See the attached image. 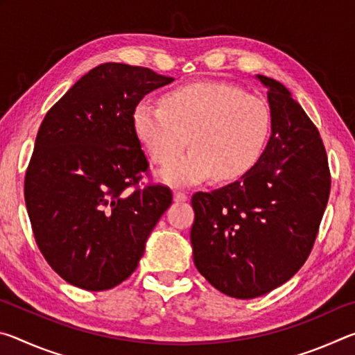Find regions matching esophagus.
I'll return each instance as SVG.
<instances>
[{
  "label": "esophagus",
  "mask_w": 355,
  "mask_h": 355,
  "mask_svg": "<svg viewBox=\"0 0 355 355\" xmlns=\"http://www.w3.org/2000/svg\"><path fill=\"white\" fill-rule=\"evenodd\" d=\"M173 200L175 202H186L188 200V194L184 191H175L173 192Z\"/></svg>",
  "instance_id": "1"
}]
</instances>
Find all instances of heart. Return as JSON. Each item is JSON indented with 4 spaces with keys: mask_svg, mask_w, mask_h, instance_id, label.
<instances>
[{
    "mask_svg": "<svg viewBox=\"0 0 355 355\" xmlns=\"http://www.w3.org/2000/svg\"><path fill=\"white\" fill-rule=\"evenodd\" d=\"M137 139L156 164H168L189 141L194 149L161 172L164 182L194 184L216 177L235 180L260 158L271 131V112L260 97L224 83H196L167 92L161 105L135 107Z\"/></svg>",
    "mask_w": 355,
    "mask_h": 355,
    "instance_id": "obj_1",
    "label": "heart"
}]
</instances>
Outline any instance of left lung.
I'll return each mask as SVG.
<instances>
[{
  "instance_id": "obj_1",
  "label": "left lung",
  "mask_w": 355,
  "mask_h": 355,
  "mask_svg": "<svg viewBox=\"0 0 355 355\" xmlns=\"http://www.w3.org/2000/svg\"><path fill=\"white\" fill-rule=\"evenodd\" d=\"M258 80L271 107L266 148L235 183L191 199L196 268L236 299L263 296L302 268L330 192L327 153L315 123L284 84Z\"/></svg>"
}]
</instances>
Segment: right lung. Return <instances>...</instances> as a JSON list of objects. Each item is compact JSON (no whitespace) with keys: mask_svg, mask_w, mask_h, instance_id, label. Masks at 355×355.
<instances>
[{"mask_svg":"<svg viewBox=\"0 0 355 355\" xmlns=\"http://www.w3.org/2000/svg\"><path fill=\"white\" fill-rule=\"evenodd\" d=\"M173 78L106 62L50 107L25 175L33 233L53 271L70 285L103 291L135 272L156 222L171 207L166 184H144L148 161L135 107Z\"/></svg>","mask_w":355,"mask_h":355,"instance_id":"obj_1","label":"right lung"}]
</instances>
